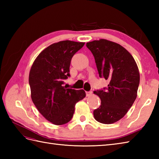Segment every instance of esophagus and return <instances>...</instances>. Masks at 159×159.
I'll list each match as a JSON object with an SVG mask.
<instances>
[{
  "instance_id": "esophagus-1",
  "label": "esophagus",
  "mask_w": 159,
  "mask_h": 159,
  "mask_svg": "<svg viewBox=\"0 0 159 159\" xmlns=\"http://www.w3.org/2000/svg\"><path fill=\"white\" fill-rule=\"evenodd\" d=\"M92 95V92H86V96L87 97H89Z\"/></svg>"
}]
</instances>
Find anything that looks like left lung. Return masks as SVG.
<instances>
[{
	"label": "left lung",
	"mask_w": 159,
	"mask_h": 159,
	"mask_svg": "<svg viewBox=\"0 0 159 159\" xmlns=\"http://www.w3.org/2000/svg\"><path fill=\"white\" fill-rule=\"evenodd\" d=\"M95 59L100 77L109 80L104 90L94 91L101 100L93 111L96 121L104 124L121 120L133 105L137 96L140 75L135 60L119 43L100 39L86 44Z\"/></svg>",
	"instance_id": "left-lung-1"
}]
</instances>
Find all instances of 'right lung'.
Returning a JSON list of instances; mask_svg holds the SVG:
<instances>
[{
	"instance_id": "1",
	"label": "right lung",
	"mask_w": 159,
	"mask_h": 159,
	"mask_svg": "<svg viewBox=\"0 0 159 159\" xmlns=\"http://www.w3.org/2000/svg\"><path fill=\"white\" fill-rule=\"evenodd\" d=\"M84 44L70 40L54 43L39 54L30 70L33 102L45 119L55 125L69 122L76 104L86 96L83 89L63 86V80L70 76L71 59Z\"/></svg>"
}]
</instances>
